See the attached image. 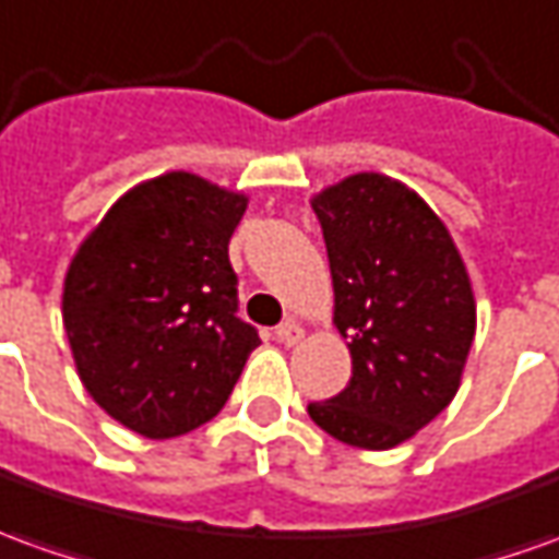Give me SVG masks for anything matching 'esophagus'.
I'll return each instance as SVG.
<instances>
[{
	"label": "esophagus",
	"mask_w": 559,
	"mask_h": 559,
	"mask_svg": "<svg viewBox=\"0 0 559 559\" xmlns=\"http://www.w3.org/2000/svg\"><path fill=\"white\" fill-rule=\"evenodd\" d=\"M273 334H276V341H280V344H286V346H292V344H298V341H301V325H298V322H292V319H288V322H283V325H276V331H273Z\"/></svg>",
	"instance_id": "34e87169"
}]
</instances>
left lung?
<instances>
[{"mask_svg": "<svg viewBox=\"0 0 559 559\" xmlns=\"http://www.w3.org/2000/svg\"><path fill=\"white\" fill-rule=\"evenodd\" d=\"M353 377L307 414L349 448L390 450L460 390L475 341L468 273L441 218L402 182L349 176L313 200Z\"/></svg>", "mask_w": 559, "mask_h": 559, "instance_id": "left-lung-1", "label": "left lung"}]
</instances>
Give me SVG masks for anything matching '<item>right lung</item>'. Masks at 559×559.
<instances>
[{
    "label": "right lung",
    "instance_id": "obj_1",
    "mask_svg": "<svg viewBox=\"0 0 559 559\" xmlns=\"http://www.w3.org/2000/svg\"><path fill=\"white\" fill-rule=\"evenodd\" d=\"M246 198L191 173L127 191L81 242L63 325L84 390L145 438L191 432L225 407L258 341L237 317L228 242Z\"/></svg>",
    "mask_w": 559,
    "mask_h": 559
}]
</instances>
